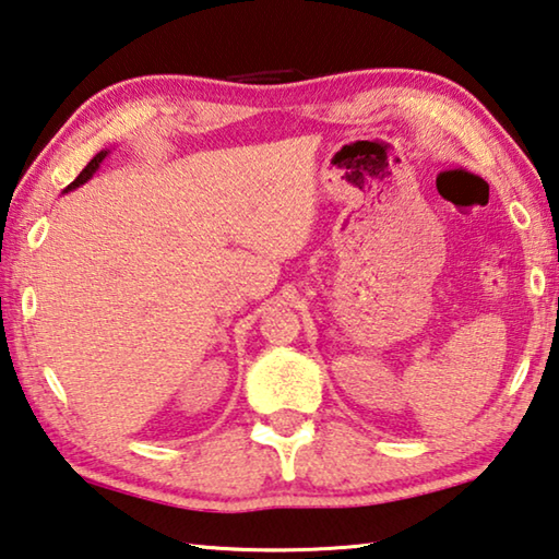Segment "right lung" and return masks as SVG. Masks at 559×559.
Returning a JSON list of instances; mask_svg holds the SVG:
<instances>
[{
    "mask_svg": "<svg viewBox=\"0 0 559 559\" xmlns=\"http://www.w3.org/2000/svg\"><path fill=\"white\" fill-rule=\"evenodd\" d=\"M106 155H108V153H106V150H100V153H98L96 157H93V159H91V163H88L86 167H83V173H81L79 177H75V179H73V182H71L69 187H66V189H63V192H69V189H75V187H79V185H83V182H86V179H91V177H93V173H96V169H98V165L103 163V157H106Z\"/></svg>",
    "mask_w": 559,
    "mask_h": 559,
    "instance_id": "1",
    "label": "right lung"
}]
</instances>
